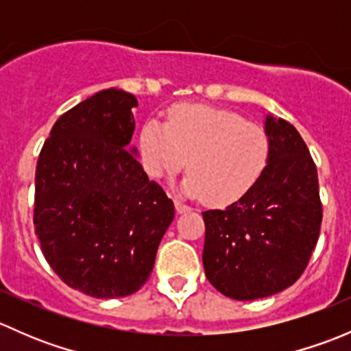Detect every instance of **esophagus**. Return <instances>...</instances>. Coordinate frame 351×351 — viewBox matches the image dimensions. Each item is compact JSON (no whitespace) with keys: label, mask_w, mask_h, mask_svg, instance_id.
<instances>
[{"label":"esophagus","mask_w":351,"mask_h":351,"mask_svg":"<svg viewBox=\"0 0 351 351\" xmlns=\"http://www.w3.org/2000/svg\"><path fill=\"white\" fill-rule=\"evenodd\" d=\"M175 207H176V212H178V214H185V212L192 210V207H190V205L183 204V202H180V200H175Z\"/></svg>","instance_id":"obj_1"}]
</instances>
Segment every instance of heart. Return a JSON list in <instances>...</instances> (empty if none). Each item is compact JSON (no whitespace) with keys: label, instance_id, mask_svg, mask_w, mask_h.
<instances>
[{"label":"heart","instance_id":"heart-1","mask_svg":"<svg viewBox=\"0 0 351 351\" xmlns=\"http://www.w3.org/2000/svg\"><path fill=\"white\" fill-rule=\"evenodd\" d=\"M141 154L156 178L176 175L186 166L185 193L210 205H231L263 175L270 139L263 127L231 110L185 105L166 123L154 119L144 123Z\"/></svg>","mask_w":351,"mask_h":351}]
</instances>
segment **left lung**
<instances>
[{"label":"left lung","instance_id":"1","mask_svg":"<svg viewBox=\"0 0 351 351\" xmlns=\"http://www.w3.org/2000/svg\"><path fill=\"white\" fill-rule=\"evenodd\" d=\"M270 158L256 185L224 210L202 212L205 277L224 295L253 300L299 280L323 221L317 168L295 127L267 117Z\"/></svg>","mask_w":351,"mask_h":351}]
</instances>
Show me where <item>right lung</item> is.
Instances as JSON below:
<instances>
[{
    "mask_svg": "<svg viewBox=\"0 0 351 351\" xmlns=\"http://www.w3.org/2000/svg\"><path fill=\"white\" fill-rule=\"evenodd\" d=\"M134 95L98 91L58 119L35 169L40 250L71 289L97 299L132 295L153 271L175 217L165 190L127 149Z\"/></svg>",
    "mask_w": 351,
    "mask_h": 351,
    "instance_id": "add662e5",
    "label": "right lung"
}]
</instances>
